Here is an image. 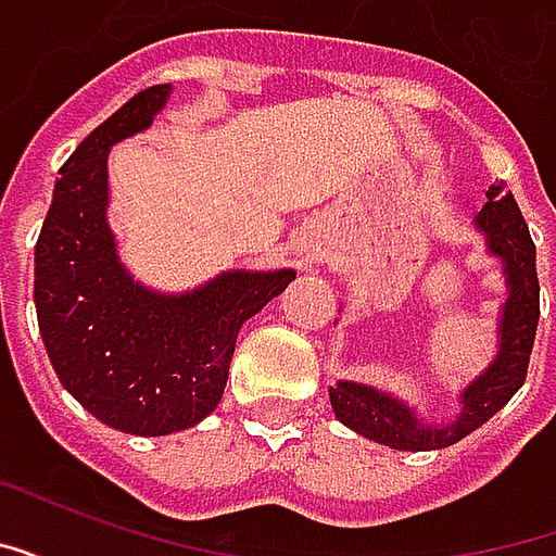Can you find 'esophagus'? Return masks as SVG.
Instances as JSON below:
<instances>
[{
    "mask_svg": "<svg viewBox=\"0 0 556 556\" xmlns=\"http://www.w3.org/2000/svg\"><path fill=\"white\" fill-rule=\"evenodd\" d=\"M301 255H303V258H306V262H313L315 250H313V247H306V243H303V247H301Z\"/></svg>",
    "mask_w": 556,
    "mask_h": 556,
    "instance_id": "1",
    "label": "esophagus"
}]
</instances>
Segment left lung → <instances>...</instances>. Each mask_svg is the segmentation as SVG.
<instances>
[{"label":"left lung","mask_w":556,"mask_h":556,"mask_svg":"<svg viewBox=\"0 0 556 556\" xmlns=\"http://www.w3.org/2000/svg\"><path fill=\"white\" fill-rule=\"evenodd\" d=\"M473 223L485 235L489 253L503 262V277L509 291L497 321V357L462 390V414L446 426L422 422L405 402L369 384L339 381L337 387H330V405L337 410L339 422H345L369 441L410 453L453 446L470 431H477L482 422H489L525 384L539 325L536 243L530 238L521 207L513 193L503 190V184H491L489 202L482 205Z\"/></svg>","instance_id":"8db88e82"}]
</instances>
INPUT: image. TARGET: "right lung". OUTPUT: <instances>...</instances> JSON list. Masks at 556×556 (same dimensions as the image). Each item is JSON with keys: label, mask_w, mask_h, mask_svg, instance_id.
Listing matches in <instances>:
<instances>
[{"label": "right lung", "mask_w": 556, "mask_h": 556, "mask_svg": "<svg viewBox=\"0 0 556 556\" xmlns=\"http://www.w3.org/2000/svg\"><path fill=\"white\" fill-rule=\"evenodd\" d=\"M169 91H139L79 142L35 243V309L59 381L91 417L146 438L190 429L217 408L238 330L298 277L291 267L226 270L160 294L118 262L106 157L154 122Z\"/></svg>", "instance_id": "obj_1"}]
</instances>
